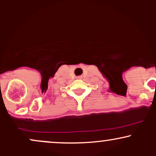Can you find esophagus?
<instances>
[{
	"instance_id": "34e87169",
	"label": "esophagus",
	"mask_w": 156,
	"mask_h": 156,
	"mask_svg": "<svg viewBox=\"0 0 156 156\" xmlns=\"http://www.w3.org/2000/svg\"><path fill=\"white\" fill-rule=\"evenodd\" d=\"M81 78V76H78L77 77V79H80Z\"/></svg>"
}]
</instances>
